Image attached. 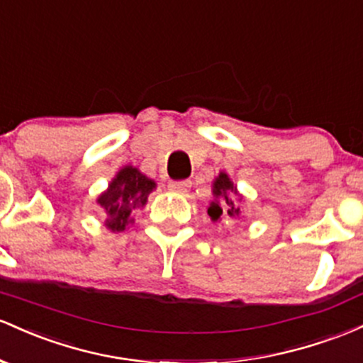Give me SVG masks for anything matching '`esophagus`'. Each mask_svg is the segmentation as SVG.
<instances>
[{
  "instance_id": "obj_1",
  "label": "esophagus",
  "mask_w": 363,
  "mask_h": 363,
  "mask_svg": "<svg viewBox=\"0 0 363 363\" xmlns=\"http://www.w3.org/2000/svg\"><path fill=\"white\" fill-rule=\"evenodd\" d=\"M190 186H192V182H169L168 183V189L178 194H186L190 190Z\"/></svg>"
}]
</instances>
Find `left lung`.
Listing matches in <instances>:
<instances>
[{
    "label": "left lung",
    "instance_id": "obj_1",
    "mask_svg": "<svg viewBox=\"0 0 363 363\" xmlns=\"http://www.w3.org/2000/svg\"><path fill=\"white\" fill-rule=\"evenodd\" d=\"M213 194L216 201L211 202V206L207 207V214L211 216L213 221H218L221 219V216H228V218H238L240 216V206L238 202H235L233 199L230 197V194L238 195L236 192V186L233 182L230 180L226 173H219L218 178H216L213 183ZM238 199L242 201V197L238 195Z\"/></svg>",
    "mask_w": 363,
    "mask_h": 363
}]
</instances>
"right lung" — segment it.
Here are the masks:
<instances>
[{
    "instance_id": "add662e5",
    "label": "right lung",
    "mask_w": 363,
    "mask_h": 363,
    "mask_svg": "<svg viewBox=\"0 0 363 363\" xmlns=\"http://www.w3.org/2000/svg\"><path fill=\"white\" fill-rule=\"evenodd\" d=\"M156 189V182L142 174L133 166H125L116 173L109 183L108 190L97 197V203L104 209V225L111 231L127 230L130 223H133L132 211L137 207H144L147 202V195Z\"/></svg>"
}]
</instances>
